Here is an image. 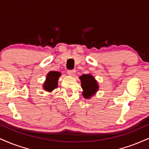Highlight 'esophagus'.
Masks as SVG:
<instances>
[{"label":"esophagus","mask_w":149,"mask_h":149,"mask_svg":"<svg viewBox=\"0 0 149 149\" xmlns=\"http://www.w3.org/2000/svg\"><path fill=\"white\" fill-rule=\"evenodd\" d=\"M67 73L69 76H74V74L76 73V70H68Z\"/></svg>","instance_id":"34e87169"}]
</instances>
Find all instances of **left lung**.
I'll return each instance as SVG.
<instances>
[{
    "label": "left lung",
    "instance_id": "left-lung-1",
    "mask_svg": "<svg viewBox=\"0 0 149 149\" xmlns=\"http://www.w3.org/2000/svg\"><path fill=\"white\" fill-rule=\"evenodd\" d=\"M81 80L82 95L86 98H90L98 90V86L94 78L90 74H84L80 77Z\"/></svg>",
    "mask_w": 149,
    "mask_h": 149
}]
</instances>
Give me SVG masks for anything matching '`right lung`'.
<instances>
[{
    "label": "right lung",
    "mask_w": 149,
    "mask_h": 149,
    "mask_svg": "<svg viewBox=\"0 0 149 149\" xmlns=\"http://www.w3.org/2000/svg\"><path fill=\"white\" fill-rule=\"evenodd\" d=\"M61 73L57 71H50L46 76V80L44 85V88L48 92H51L57 88V80Z\"/></svg>",
    "instance_id": "1"
}]
</instances>
